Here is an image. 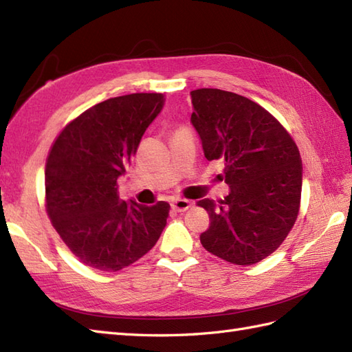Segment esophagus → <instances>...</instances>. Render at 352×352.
I'll return each instance as SVG.
<instances>
[{"label": "esophagus", "instance_id": "obj_1", "mask_svg": "<svg viewBox=\"0 0 352 352\" xmlns=\"http://www.w3.org/2000/svg\"><path fill=\"white\" fill-rule=\"evenodd\" d=\"M170 207H172V210H174V212L183 213V212H186L190 207V203H189L188 199H175L174 203L170 204Z\"/></svg>", "mask_w": 352, "mask_h": 352}]
</instances>
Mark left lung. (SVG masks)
I'll use <instances>...</instances> for the list:
<instances>
[{
    "label": "left lung",
    "mask_w": 352,
    "mask_h": 352,
    "mask_svg": "<svg viewBox=\"0 0 352 352\" xmlns=\"http://www.w3.org/2000/svg\"><path fill=\"white\" fill-rule=\"evenodd\" d=\"M190 98L206 159L223 164L219 178L230 188L218 204L198 203L210 214L201 243L228 263H258L283 243L300 212V151L267 110L242 95L197 89Z\"/></svg>",
    "instance_id": "8db88e82"
}]
</instances>
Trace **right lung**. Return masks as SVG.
Instances as JSON below:
<instances>
[{"instance_id":"1","label":"right lung","mask_w":352,"mask_h":352,"mask_svg":"<svg viewBox=\"0 0 352 352\" xmlns=\"http://www.w3.org/2000/svg\"><path fill=\"white\" fill-rule=\"evenodd\" d=\"M163 106V94L106 100L66 125L51 146L45 168L48 216L74 256L98 271L130 266L166 226L168 203L146 207L118 193V178Z\"/></svg>"}]
</instances>
